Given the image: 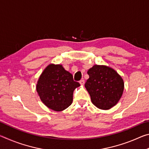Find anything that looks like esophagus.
Segmentation results:
<instances>
[{"label":"esophagus","mask_w":149,"mask_h":149,"mask_svg":"<svg viewBox=\"0 0 149 149\" xmlns=\"http://www.w3.org/2000/svg\"><path fill=\"white\" fill-rule=\"evenodd\" d=\"M79 84L81 85H84L85 84V81L84 79H81L79 81Z\"/></svg>","instance_id":"obj_1"}]
</instances>
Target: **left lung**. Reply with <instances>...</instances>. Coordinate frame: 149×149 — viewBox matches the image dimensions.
<instances>
[{
  "label": "left lung",
  "instance_id": "obj_1",
  "mask_svg": "<svg viewBox=\"0 0 149 149\" xmlns=\"http://www.w3.org/2000/svg\"><path fill=\"white\" fill-rule=\"evenodd\" d=\"M89 78L85 87L96 107L109 110L122 97L124 82L122 77L112 68L105 65H94L87 71Z\"/></svg>",
  "mask_w": 149,
  "mask_h": 149
}]
</instances>
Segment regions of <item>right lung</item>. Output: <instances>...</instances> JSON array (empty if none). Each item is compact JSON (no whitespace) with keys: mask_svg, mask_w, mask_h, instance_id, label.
Masks as SVG:
<instances>
[{"mask_svg":"<svg viewBox=\"0 0 149 149\" xmlns=\"http://www.w3.org/2000/svg\"><path fill=\"white\" fill-rule=\"evenodd\" d=\"M79 86L62 65L50 64L39 76L36 90L47 107L60 112L72 104L74 91Z\"/></svg>","mask_w":149,"mask_h":149,"instance_id":"1","label":"right lung"}]
</instances>
